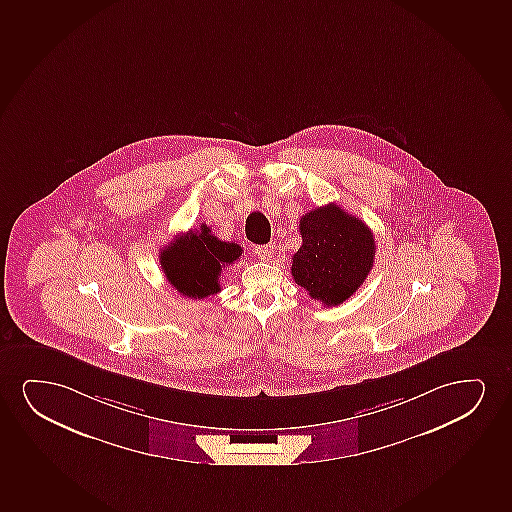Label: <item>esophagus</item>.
<instances>
[{
	"label": "esophagus",
	"mask_w": 512,
	"mask_h": 512,
	"mask_svg": "<svg viewBox=\"0 0 512 512\" xmlns=\"http://www.w3.org/2000/svg\"><path fill=\"white\" fill-rule=\"evenodd\" d=\"M274 246L273 245H259L255 246V255L262 260L273 259Z\"/></svg>",
	"instance_id": "1"
}]
</instances>
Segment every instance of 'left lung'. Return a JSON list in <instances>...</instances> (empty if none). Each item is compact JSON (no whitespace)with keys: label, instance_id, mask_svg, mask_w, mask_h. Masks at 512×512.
Listing matches in <instances>:
<instances>
[{"label":"left lung","instance_id":"1","mask_svg":"<svg viewBox=\"0 0 512 512\" xmlns=\"http://www.w3.org/2000/svg\"><path fill=\"white\" fill-rule=\"evenodd\" d=\"M299 226L302 246L292 259L295 283L326 307L340 306L372 271L370 227L335 203L302 215Z\"/></svg>","mask_w":512,"mask_h":512}]
</instances>
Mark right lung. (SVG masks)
Wrapping results in <instances>:
<instances>
[{"instance_id": "obj_1", "label": "right lung", "mask_w": 512, "mask_h": 512, "mask_svg": "<svg viewBox=\"0 0 512 512\" xmlns=\"http://www.w3.org/2000/svg\"><path fill=\"white\" fill-rule=\"evenodd\" d=\"M241 246L220 241L210 227L175 239L160 253V264L168 283L187 299H205L220 292L222 269L241 257Z\"/></svg>"}]
</instances>
